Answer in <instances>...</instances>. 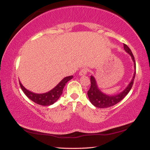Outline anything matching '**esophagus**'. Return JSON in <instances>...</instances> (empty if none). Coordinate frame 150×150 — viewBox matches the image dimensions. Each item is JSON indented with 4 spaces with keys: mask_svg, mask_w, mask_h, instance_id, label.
Here are the masks:
<instances>
[{
    "mask_svg": "<svg viewBox=\"0 0 150 150\" xmlns=\"http://www.w3.org/2000/svg\"><path fill=\"white\" fill-rule=\"evenodd\" d=\"M88 71V69L87 68H83V69H82L81 71H80V72H79V74L80 76L86 75V74H87Z\"/></svg>",
    "mask_w": 150,
    "mask_h": 150,
    "instance_id": "34e87169",
    "label": "esophagus"
}]
</instances>
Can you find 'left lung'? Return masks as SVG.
<instances>
[{
  "instance_id": "obj_1",
  "label": "left lung",
  "mask_w": 150,
  "mask_h": 150,
  "mask_svg": "<svg viewBox=\"0 0 150 150\" xmlns=\"http://www.w3.org/2000/svg\"><path fill=\"white\" fill-rule=\"evenodd\" d=\"M124 48L126 53L131 56V58L134 62V74L132 76V78L128 85L126 86V88L123 91L120 92L116 94H113V95H109L103 92L98 88L97 85V82L96 81L95 77L94 76H90V81H91V86H90V90L88 91V96L89 98L90 103H92L94 106L98 108H107L113 106L115 104H117L121 101L124 97H125L130 90H131L132 86L133 85V82L136 74V63L134 61V58L133 54H132L131 50L128 47L126 44H124Z\"/></svg>"
}]
</instances>
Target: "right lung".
Wrapping results in <instances>:
<instances>
[{
    "label": "right lung",
    "instance_id": "right-lung-1",
    "mask_svg": "<svg viewBox=\"0 0 150 150\" xmlns=\"http://www.w3.org/2000/svg\"><path fill=\"white\" fill-rule=\"evenodd\" d=\"M73 76L72 75L64 77V79H62L59 82L58 84H57V86H55L53 89L45 92V93L37 94L31 92L30 90H27L26 88H25L20 81V85L24 94L33 102H35L38 105H43V106H50V105H53L55 102H56L58 100L61 94H62L63 89H64L66 83L69 80L73 79Z\"/></svg>",
    "mask_w": 150,
    "mask_h": 150
}]
</instances>
